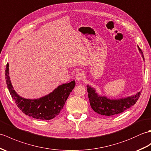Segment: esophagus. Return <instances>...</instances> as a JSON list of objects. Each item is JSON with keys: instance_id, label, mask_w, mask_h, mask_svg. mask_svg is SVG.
Instances as JSON below:
<instances>
[{"instance_id": "34e87169", "label": "esophagus", "mask_w": 151, "mask_h": 151, "mask_svg": "<svg viewBox=\"0 0 151 151\" xmlns=\"http://www.w3.org/2000/svg\"><path fill=\"white\" fill-rule=\"evenodd\" d=\"M84 78H85L84 74H83V73H82V72L77 73L76 76V79L77 80V81H79V82L81 81H83Z\"/></svg>"}]
</instances>
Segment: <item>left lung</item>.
I'll list each match as a JSON object with an SVG mask.
<instances>
[{
  "label": "left lung",
  "instance_id": "1",
  "mask_svg": "<svg viewBox=\"0 0 151 151\" xmlns=\"http://www.w3.org/2000/svg\"><path fill=\"white\" fill-rule=\"evenodd\" d=\"M138 48L143 61H145L142 50L138 46ZM86 87L90 105L92 109L99 114L106 116H114L129 109L136 103L141 94V91H139L136 94L125 98L110 99L105 96L99 95L95 88L89 85H87Z\"/></svg>",
  "mask_w": 151,
  "mask_h": 151
}]
</instances>
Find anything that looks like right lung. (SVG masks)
Returning a JSON list of instances; mask_svg holds the SVG:
<instances>
[{"label":"right lung","mask_w":151,"mask_h":151,"mask_svg":"<svg viewBox=\"0 0 151 151\" xmlns=\"http://www.w3.org/2000/svg\"><path fill=\"white\" fill-rule=\"evenodd\" d=\"M9 73V64L6 68V81L12 98L19 109L33 118L50 120L59 115L70 93L75 87L74 80L59 85L52 92L37 99H26L19 96L13 88Z\"/></svg>","instance_id":"add662e5"}]
</instances>
